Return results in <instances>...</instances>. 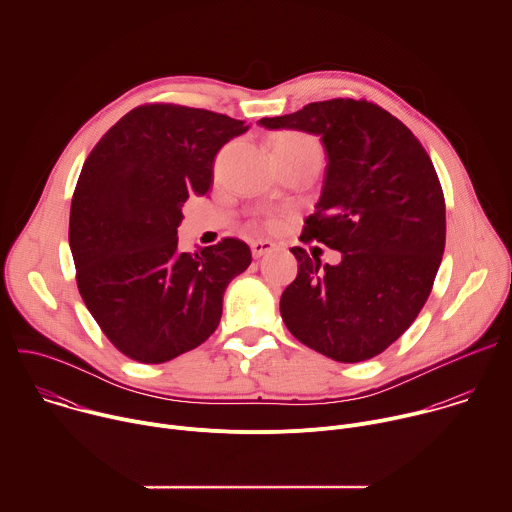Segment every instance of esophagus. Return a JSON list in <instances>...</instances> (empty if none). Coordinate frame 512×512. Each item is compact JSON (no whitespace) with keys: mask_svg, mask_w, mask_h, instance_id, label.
<instances>
[{"mask_svg":"<svg viewBox=\"0 0 512 512\" xmlns=\"http://www.w3.org/2000/svg\"><path fill=\"white\" fill-rule=\"evenodd\" d=\"M273 249H275V243H271V241H267V239H257V241L251 243V253H253L255 259H259V257L271 253Z\"/></svg>","mask_w":512,"mask_h":512,"instance_id":"esophagus-1","label":"esophagus"}]
</instances>
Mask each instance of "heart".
Here are the masks:
<instances>
[{
  "mask_svg": "<svg viewBox=\"0 0 512 512\" xmlns=\"http://www.w3.org/2000/svg\"><path fill=\"white\" fill-rule=\"evenodd\" d=\"M275 150L279 152H296V154H312V156H322L320 143L316 137L308 135V133H298V131H285L281 135H277L275 139ZM281 225L279 216H269L267 218V227L269 229H277Z\"/></svg>",
  "mask_w": 512,
  "mask_h": 512,
  "instance_id": "obj_1",
  "label": "heart"
}]
</instances>
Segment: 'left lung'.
Masks as SVG:
<instances>
[{"label":"left lung","instance_id":"obj_1","mask_svg":"<svg viewBox=\"0 0 512 512\" xmlns=\"http://www.w3.org/2000/svg\"><path fill=\"white\" fill-rule=\"evenodd\" d=\"M265 129L320 135L326 174L304 243L342 253L322 265L302 247L279 312L302 344L338 362L381 354L417 318L446 247V202L419 139L369 101L332 99L263 117Z\"/></svg>","mask_w":512,"mask_h":512}]
</instances>
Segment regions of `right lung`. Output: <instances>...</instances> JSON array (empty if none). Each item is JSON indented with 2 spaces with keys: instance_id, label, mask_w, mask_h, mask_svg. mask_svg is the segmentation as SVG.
<instances>
[{
  "instance_id": "add662e5",
  "label": "right lung",
  "mask_w": 512,
  "mask_h": 512,
  "mask_svg": "<svg viewBox=\"0 0 512 512\" xmlns=\"http://www.w3.org/2000/svg\"><path fill=\"white\" fill-rule=\"evenodd\" d=\"M245 121L182 105H143L95 145L70 204L81 296L125 356L168 362L221 322L227 285L251 265L239 239L184 253L182 206L212 186L218 150Z\"/></svg>"
}]
</instances>
